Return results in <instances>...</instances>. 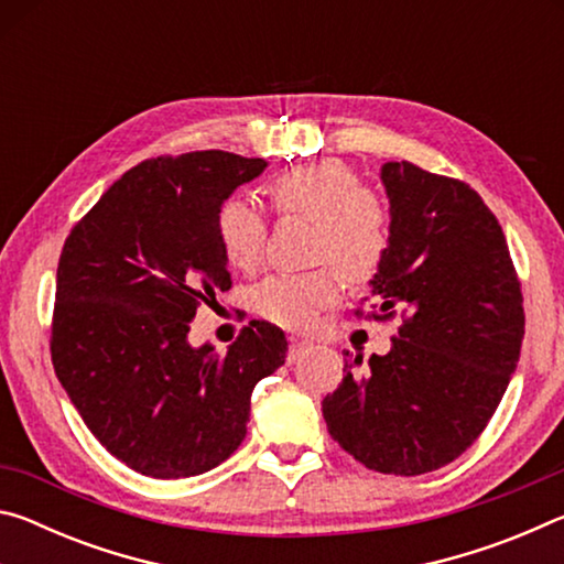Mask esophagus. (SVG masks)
I'll return each instance as SVG.
<instances>
[{
    "instance_id": "1",
    "label": "esophagus",
    "mask_w": 564,
    "mask_h": 564,
    "mask_svg": "<svg viewBox=\"0 0 564 564\" xmlns=\"http://www.w3.org/2000/svg\"><path fill=\"white\" fill-rule=\"evenodd\" d=\"M308 348H311V340H303V338L301 340H293L291 343V350H289V362H293L295 358L301 356L303 350H308Z\"/></svg>"
}]
</instances>
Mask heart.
<instances>
[{
	"label": "heart",
	"instance_id": "1",
	"mask_svg": "<svg viewBox=\"0 0 564 564\" xmlns=\"http://www.w3.org/2000/svg\"><path fill=\"white\" fill-rule=\"evenodd\" d=\"M279 214L313 218V256L333 261L352 281L368 279L388 248V214L380 198L360 188L356 171L336 159L293 166L269 184ZM218 243L238 271H256L263 259L265 216L248 198L234 196L216 214ZM340 279L333 269L273 275L256 291V311L289 330H305L338 301Z\"/></svg>",
	"mask_w": 564,
	"mask_h": 564
}]
</instances>
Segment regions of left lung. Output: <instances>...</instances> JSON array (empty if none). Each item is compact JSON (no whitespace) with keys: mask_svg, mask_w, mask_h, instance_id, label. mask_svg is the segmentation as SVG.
Masks as SVG:
<instances>
[{"mask_svg":"<svg viewBox=\"0 0 564 564\" xmlns=\"http://www.w3.org/2000/svg\"><path fill=\"white\" fill-rule=\"evenodd\" d=\"M388 248L370 289L376 318L403 313L386 356L346 360L323 398L328 433L370 470L423 475L490 423L518 368L520 281L498 218L463 181L410 161L380 169ZM348 356V352H346Z\"/></svg>","mask_w":564,"mask_h":564,"instance_id":"left-lung-1","label":"left lung"}]
</instances>
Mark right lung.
I'll return each instance as SVG.
<instances>
[{
	"label": "right lung",
	"instance_id": "add662e5",
	"mask_svg": "<svg viewBox=\"0 0 564 564\" xmlns=\"http://www.w3.org/2000/svg\"><path fill=\"white\" fill-rule=\"evenodd\" d=\"M269 161L159 156L113 181L72 228L56 269L52 362L94 437L131 470L208 473L246 437L251 393L289 340L253 321L226 352L191 346V318L231 289L216 214Z\"/></svg>",
	"mask_w": 564,
	"mask_h": 564
}]
</instances>
